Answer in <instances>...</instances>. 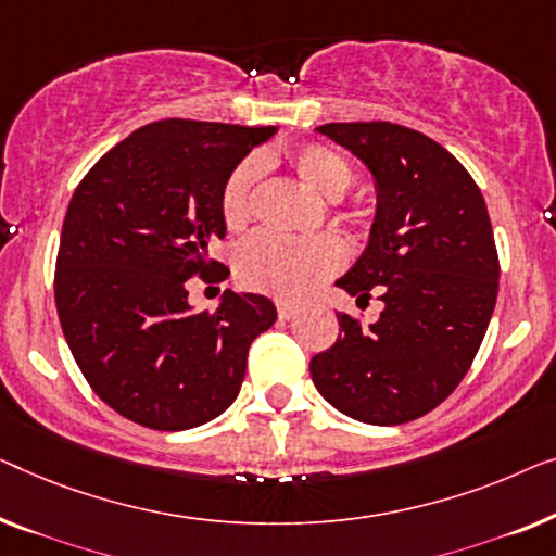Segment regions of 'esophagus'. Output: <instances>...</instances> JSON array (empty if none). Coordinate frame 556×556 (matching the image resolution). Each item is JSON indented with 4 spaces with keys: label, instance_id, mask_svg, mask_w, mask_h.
<instances>
[{
    "label": "esophagus",
    "instance_id": "34e87169",
    "mask_svg": "<svg viewBox=\"0 0 556 556\" xmlns=\"http://www.w3.org/2000/svg\"><path fill=\"white\" fill-rule=\"evenodd\" d=\"M277 312H279L281 319H292L296 312H300V307H296V304H292V302H277Z\"/></svg>",
    "mask_w": 556,
    "mask_h": 556
}]
</instances>
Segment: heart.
Segmentation results:
<instances>
[{
	"mask_svg": "<svg viewBox=\"0 0 556 556\" xmlns=\"http://www.w3.org/2000/svg\"><path fill=\"white\" fill-rule=\"evenodd\" d=\"M287 163L317 197L340 199L355 181L353 166L332 148L304 143L287 151ZM260 166L254 159H244L233 166L222 186L218 208L226 229H244L252 218L254 184ZM345 262V247L330 233H317L307 239L256 233L241 247L237 275L247 287L275 294L279 300H302L319 281L334 275Z\"/></svg>",
	"mask_w": 556,
	"mask_h": 556,
	"instance_id": "b5f03b06",
	"label": "heart"
}]
</instances>
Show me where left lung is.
Listing matches in <instances>:
<instances>
[{"instance_id":"obj_1","label":"left lung","mask_w":556,"mask_h":556,"mask_svg":"<svg viewBox=\"0 0 556 556\" xmlns=\"http://www.w3.org/2000/svg\"><path fill=\"white\" fill-rule=\"evenodd\" d=\"M365 163L378 208L365 252L338 287L386 304L378 323L338 315L340 338L312 357L319 395L345 416L401 426L448 397L479 353L498 294V254L481 189L441 143L405 125L327 123Z\"/></svg>"}]
</instances>
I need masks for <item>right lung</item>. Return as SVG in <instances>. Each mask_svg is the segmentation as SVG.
Masks as SVG:
<instances>
[{"mask_svg": "<svg viewBox=\"0 0 556 556\" xmlns=\"http://www.w3.org/2000/svg\"><path fill=\"white\" fill-rule=\"evenodd\" d=\"M275 125L148 123L88 170L62 224L54 304L85 380L115 413L186 431L237 401L249 345L277 319L271 300L226 289L216 312L189 304V279L222 281L226 176Z\"/></svg>", "mask_w": 556, "mask_h": 556, "instance_id": "obj_1", "label": "right lung"}]
</instances>
